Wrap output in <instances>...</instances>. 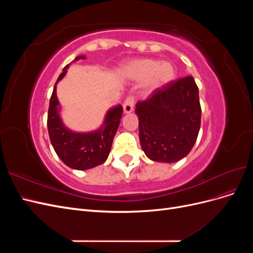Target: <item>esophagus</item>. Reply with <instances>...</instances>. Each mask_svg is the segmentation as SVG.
I'll return each instance as SVG.
<instances>
[{
    "instance_id": "1",
    "label": "esophagus",
    "mask_w": 253,
    "mask_h": 253,
    "mask_svg": "<svg viewBox=\"0 0 253 253\" xmlns=\"http://www.w3.org/2000/svg\"><path fill=\"white\" fill-rule=\"evenodd\" d=\"M134 97H132V96H128L126 100H125V102H124V112L126 113V114H128V113H131L132 111H133V109H134Z\"/></svg>"
}]
</instances>
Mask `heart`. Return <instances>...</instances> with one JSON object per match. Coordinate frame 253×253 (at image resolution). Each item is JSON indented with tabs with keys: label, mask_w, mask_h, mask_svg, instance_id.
Returning <instances> with one entry per match:
<instances>
[{
	"label": "heart",
	"mask_w": 253,
	"mask_h": 253,
	"mask_svg": "<svg viewBox=\"0 0 253 253\" xmlns=\"http://www.w3.org/2000/svg\"><path fill=\"white\" fill-rule=\"evenodd\" d=\"M126 74L136 80H146L150 90L165 86L174 80L176 71L168 61L159 62L154 59H140L133 61L126 67Z\"/></svg>",
	"instance_id": "heart-1"
}]
</instances>
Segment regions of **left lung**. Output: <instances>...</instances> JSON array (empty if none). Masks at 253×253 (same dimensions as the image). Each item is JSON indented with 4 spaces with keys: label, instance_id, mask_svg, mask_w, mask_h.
Here are the masks:
<instances>
[{
    "label": "left lung",
    "instance_id": "obj_1",
    "mask_svg": "<svg viewBox=\"0 0 253 253\" xmlns=\"http://www.w3.org/2000/svg\"><path fill=\"white\" fill-rule=\"evenodd\" d=\"M141 148L151 160L175 163L187 156L201 128L202 109L192 76L156 88L136 104Z\"/></svg>",
    "mask_w": 253,
    "mask_h": 253
}]
</instances>
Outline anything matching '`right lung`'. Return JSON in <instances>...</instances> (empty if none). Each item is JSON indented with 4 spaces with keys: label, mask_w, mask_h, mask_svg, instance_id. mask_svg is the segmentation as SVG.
Listing matches in <instances>:
<instances>
[{
    "label": "right lung",
    "mask_w": 253,
    "mask_h": 253,
    "mask_svg": "<svg viewBox=\"0 0 253 253\" xmlns=\"http://www.w3.org/2000/svg\"><path fill=\"white\" fill-rule=\"evenodd\" d=\"M85 59L79 56L75 60ZM67 64L53 86L49 101L47 127L52 148L59 158L75 170H87L103 164L109 157L113 139L122 117V106L119 104L108 111L100 128L89 133H76L68 129L60 117V103L57 98V83L67 73Z\"/></svg>",
    "instance_id": "obj_1"
}]
</instances>
